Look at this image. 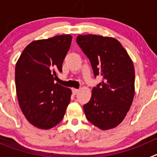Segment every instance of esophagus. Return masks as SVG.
I'll return each mask as SVG.
<instances>
[{
  "label": "esophagus",
  "instance_id": "esophagus-1",
  "mask_svg": "<svg viewBox=\"0 0 157 157\" xmlns=\"http://www.w3.org/2000/svg\"><path fill=\"white\" fill-rule=\"evenodd\" d=\"M78 91H79V90H78V89H72V93H73L74 95L77 94L78 93Z\"/></svg>",
  "mask_w": 157,
  "mask_h": 157
}]
</instances>
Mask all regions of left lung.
Listing matches in <instances>:
<instances>
[{"label": "left lung", "mask_w": 157, "mask_h": 157, "mask_svg": "<svg viewBox=\"0 0 157 157\" xmlns=\"http://www.w3.org/2000/svg\"><path fill=\"white\" fill-rule=\"evenodd\" d=\"M78 45L102 82L92 90L83 109L86 117L101 130L117 127L127 116L134 96V67L119 41L95 34L78 35Z\"/></svg>", "instance_id": "1"}]
</instances>
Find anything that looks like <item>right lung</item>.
<instances>
[{
  "instance_id": "right-lung-1",
  "label": "right lung",
  "mask_w": 157,
  "mask_h": 157,
  "mask_svg": "<svg viewBox=\"0 0 157 157\" xmlns=\"http://www.w3.org/2000/svg\"><path fill=\"white\" fill-rule=\"evenodd\" d=\"M72 37L58 35L30 43L16 65L19 105L32 125L48 130L63 120L71 90L55 83Z\"/></svg>"
}]
</instances>
